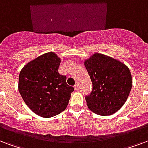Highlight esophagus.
I'll use <instances>...</instances> for the list:
<instances>
[{
	"label": "esophagus",
	"instance_id": "esophagus-1",
	"mask_svg": "<svg viewBox=\"0 0 148 148\" xmlns=\"http://www.w3.org/2000/svg\"><path fill=\"white\" fill-rule=\"evenodd\" d=\"M74 88V89H75V91H78V90H79V85H78V84H75Z\"/></svg>",
	"mask_w": 148,
	"mask_h": 148
}]
</instances>
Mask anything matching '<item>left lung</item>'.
I'll use <instances>...</instances> for the list:
<instances>
[{"label": "left lung", "instance_id": "left-lung-1", "mask_svg": "<svg viewBox=\"0 0 148 148\" xmlns=\"http://www.w3.org/2000/svg\"><path fill=\"white\" fill-rule=\"evenodd\" d=\"M84 64L92 82L91 94L85 97L88 109L100 116H110L121 109L131 91L129 67L118 60L95 53Z\"/></svg>", "mask_w": 148, "mask_h": 148}]
</instances>
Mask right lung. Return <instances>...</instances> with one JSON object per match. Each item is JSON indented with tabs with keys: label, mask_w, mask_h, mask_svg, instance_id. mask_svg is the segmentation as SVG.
<instances>
[{
	"label": "right lung",
	"mask_w": 148,
	"mask_h": 148,
	"mask_svg": "<svg viewBox=\"0 0 148 148\" xmlns=\"http://www.w3.org/2000/svg\"><path fill=\"white\" fill-rule=\"evenodd\" d=\"M61 59L49 52L29 62L21 70L18 91L34 113L49 118L66 109L74 88L66 84V77L58 72Z\"/></svg>",
	"instance_id": "1"
}]
</instances>
